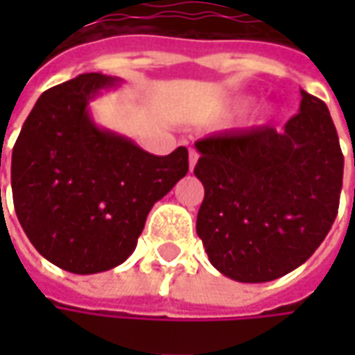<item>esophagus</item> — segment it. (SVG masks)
I'll list each match as a JSON object with an SVG mask.
<instances>
[{
	"label": "esophagus",
	"mask_w": 355,
	"mask_h": 355,
	"mask_svg": "<svg viewBox=\"0 0 355 355\" xmlns=\"http://www.w3.org/2000/svg\"><path fill=\"white\" fill-rule=\"evenodd\" d=\"M198 157H199L198 150H193V148H191V150H189V171L196 168V164H198Z\"/></svg>",
	"instance_id": "34e87169"
}]
</instances>
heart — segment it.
Wrapping results in <instances>:
<instances>
[{
	"mask_svg": "<svg viewBox=\"0 0 355 355\" xmlns=\"http://www.w3.org/2000/svg\"><path fill=\"white\" fill-rule=\"evenodd\" d=\"M247 104H249V101H247V98H237V101H233V103H231V106H229V108L235 112V110H243ZM270 114H272V108H270V106H261V108H259V110L252 114L251 122L252 124H265L266 120L270 118Z\"/></svg>",
	"mask_w": 355,
	"mask_h": 355,
	"instance_id": "b5f03b06",
	"label": "heart"
}]
</instances>
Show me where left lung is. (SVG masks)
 <instances>
[{"label": "left lung", "mask_w": 355, "mask_h": 355, "mask_svg": "<svg viewBox=\"0 0 355 355\" xmlns=\"http://www.w3.org/2000/svg\"><path fill=\"white\" fill-rule=\"evenodd\" d=\"M282 132H225L196 142L205 187L198 235L221 275L268 282L306 263L334 223L344 156L328 106L300 90ZM355 166V154H354Z\"/></svg>", "instance_id": "8db88e82"}]
</instances>
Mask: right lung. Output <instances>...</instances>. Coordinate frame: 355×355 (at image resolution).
Segmentation results:
<instances>
[{
	"label": "right lung",
	"instance_id": "1",
	"mask_svg": "<svg viewBox=\"0 0 355 355\" xmlns=\"http://www.w3.org/2000/svg\"><path fill=\"white\" fill-rule=\"evenodd\" d=\"M122 83L85 73L45 90L11 154L13 205L49 263L75 275L122 265L154 203L184 178L187 150L154 156L94 122L90 101Z\"/></svg>",
	"mask_w": 355,
	"mask_h": 355
}]
</instances>
